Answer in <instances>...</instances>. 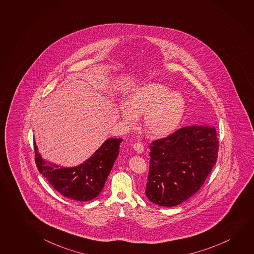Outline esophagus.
I'll use <instances>...</instances> for the list:
<instances>
[{"label": "esophagus", "instance_id": "34e87169", "mask_svg": "<svg viewBox=\"0 0 254 254\" xmlns=\"http://www.w3.org/2000/svg\"><path fill=\"white\" fill-rule=\"evenodd\" d=\"M133 148L137 153H142L143 152V150H144V148H143V146L140 142H135V143H133Z\"/></svg>", "mask_w": 254, "mask_h": 254}]
</instances>
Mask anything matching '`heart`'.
<instances>
[{
  "mask_svg": "<svg viewBox=\"0 0 254 254\" xmlns=\"http://www.w3.org/2000/svg\"><path fill=\"white\" fill-rule=\"evenodd\" d=\"M186 110L181 94L172 92L161 83H148L138 88L129 97L128 105L122 103L121 118L127 127H133L137 116L144 115L145 133L154 138L165 136L180 124Z\"/></svg>",
  "mask_w": 254,
  "mask_h": 254,
  "instance_id": "heart-1",
  "label": "heart"
}]
</instances>
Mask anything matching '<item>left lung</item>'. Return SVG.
I'll return each instance as SVG.
<instances>
[{"label":"left lung","instance_id":"left-lung-1","mask_svg":"<svg viewBox=\"0 0 254 254\" xmlns=\"http://www.w3.org/2000/svg\"><path fill=\"white\" fill-rule=\"evenodd\" d=\"M214 126L183 127L149 145L150 160L145 193L163 207H174L199 191L218 156Z\"/></svg>","mask_w":254,"mask_h":254}]
</instances>
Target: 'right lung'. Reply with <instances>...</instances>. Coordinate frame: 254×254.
I'll use <instances>...</instances> for the list:
<instances>
[{
  "mask_svg": "<svg viewBox=\"0 0 254 254\" xmlns=\"http://www.w3.org/2000/svg\"><path fill=\"white\" fill-rule=\"evenodd\" d=\"M122 139L111 138L85 163L72 168H59L44 160L34 141L35 163L39 172L62 195L78 201H89L101 192L120 152Z\"/></svg>",
  "mask_w": 254,
  "mask_h": 254,
  "instance_id": "obj_1",
  "label": "right lung"
}]
</instances>
